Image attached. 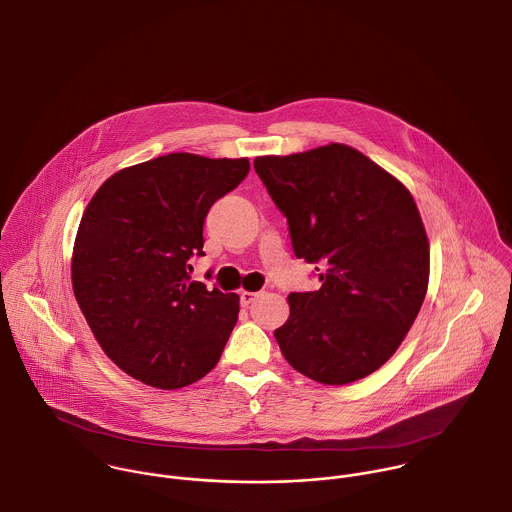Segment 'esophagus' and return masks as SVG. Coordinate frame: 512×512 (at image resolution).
<instances>
[{
	"instance_id": "obj_1",
	"label": "esophagus",
	"mask_w": 512,
	"mask_h": 512,
	"mask_svg": "<svg viewBox=\"0 0 512 512\" xmlns=\"http://www.w3.org/2000/svg\"><path fill=\"white\" fill-rule=\"evenodd\" d=\"M257 297H259V293H255V291H241V305L249 307Z\"/></svg>"
}]
</instances>
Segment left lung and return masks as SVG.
<instances>
[{"mask_svg": "<svg viewBox=\"0 0 512 512\" xmlns=\"http://www.w3.org/2000/svg\"><path fill=\"white\" fill-rule=\"evenodd\" d=\"M253 167L289 221L297 259L315 263L323 281L287 297L289 319L275 329L283 357L323 385L375 373L429 287V239L411 191L343 143L255 157Z\"/></svg>", "mask_w": 512, "mask_h": 512, "instance_id": "1", "label": "left lung"}]
</instances>
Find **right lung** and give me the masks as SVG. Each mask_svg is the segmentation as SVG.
<instances>
[{"mask_svg":"<svg viewBox=\"0 0 512 512\" xmlns=\"http://www.w3.org/2000/svg\"><path fill=\"white\" fill-rule=\"evenodd\" d=\"M249 159L169 153L113 173L87 203L71 255L77 305L103 353L155 389H181L221 359L239 295L191 281L211 205Z\"/></svg>","mask_w":512,"mask_h":512,"instance_id":"1","label":"right lung"}]
</instances>
